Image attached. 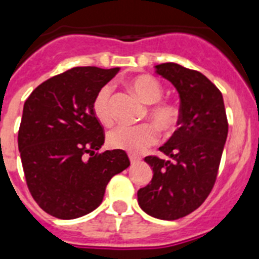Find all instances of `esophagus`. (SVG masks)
Wrapping results in <instances>:
<instances>
[{
    "mask_svg": "<svg viewBox=\"0 0 259 259\" xmlns=\"http://www.w3.org/2000/svg\"><path fill=\"white\" fill-rule=\"evenodd\" d=\"M129 158H130V164H132V165H136V164H138V162L141 161V158L137 157V156H133V154H130Z\"/></svg>",
    "mask_w": 259,
    "mask_h": 259,
    "instance_id": "esophagus-1",
    "label": "esophagus"
}]
</instances>
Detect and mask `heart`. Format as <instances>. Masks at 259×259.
I'll use <instances>...</instances> for the list:
<instances>
[{
	"label": "heart",
	"mask_w": 259,
	"mask_h": 259,
	"mask_svg": "<svg viewBox=\"0 0 259 259\" xmlns=\"http://www.w3.org/2000/svg\"><path fill=\"white\" fill-rule=\"evenodd\" d=\"M130 89L137 94L145 103H150L148 107V115L160 129L172 130L179 119V111L173 105L161 102L162 86L157 79L150 75H138L129 80ZM94 117L99 123L110 126L114 122L111 110V87L109 84L102 87L91 103ZM157 130L150 123H142L138 126H119L107 134V144L113 149H119L137 154L142 153L150 145L157 141Z\"/></svg>",
	"instance_id": "heart-1"
}]
</instances>
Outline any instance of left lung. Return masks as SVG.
I'll return each instance as SVG.
<instances>
[{
  "mask_svg": "<svg viewBox=\"0 0 259 259\" xmlns=\"http://www.w3.org/2000/svg\"><path fill=\"white\" fill-rule=\"evenodd\" d=\"M180 97L179 129L160 148L170 160L148 156L153 177L137 192L144 212L175 221L200 207L217 180L229 123L222 93L199 71L177 63L154 67Z\"/></svg>",
  "mask_w": 259,
  "mask_h": 259,
  "instance_id": "left-lung-1",
  "label": "left lung"
}]
</instances>
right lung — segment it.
<instances>
[{
  "label": "right lung",
  "instance_id": "add662e5",
  "mask_svg": "<svg viewBox=\"0 0 259 259\" xmlns=\"http://www.w3.org/2000/svg\"><path fill=\"white\" fill-rule=\"evenodd\" d=\"M119 68L75 67L48 79L24 103L18 150L30 195L47 213L76 219L99 207L106 185L130 165L123 150L105 144L94 117L95 94Z\"/></svg>",
  "mask_w": 259,
  "mask_h": 259
}]
</instances>
